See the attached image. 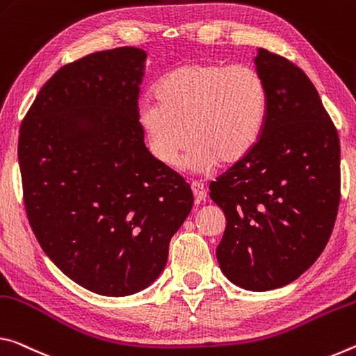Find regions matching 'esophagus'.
Wrapping results in <instances>:
<instances>
[{"instance_id": "34e87169", "label": "esophagus", "mask_w": 356, "mask_h": 356, "mask_svg": "<svg viewBox=\"0 0 356 356\" xmlns=\"http://www.w3.org/2000/svg\"><path fill=\"white\" fill-rule=\"evenodd\" d=\"M191 189H192V192H194V197H195V202H203L207 199V195H208V192H207V188H205V184L203 183H199V181H192L191 183Z\"/></svg>"}]
</instances>
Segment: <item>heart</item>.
<instances>
[{
	"instance_id": "heart-1",
	"label": "heart",
	"mask_w": 356,
	"mask_h": 356,
	"mask_svg": "<svg viewBox=\"0 0 356 356\" xmlns=\"http://www.w3.org/2000/svg\"><path fill=\"white\" fill-rule=\"evenodd\" d=\"M156 102L138 108V123L157 162L205 173L218 164L235 165L257 145L268 112V88L248 64L194 61L157 80ZM191 138L189 139L188 137Z\"/></svg>"
}]
</instances>
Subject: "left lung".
I'll return each mask as SVG.
<instances>
[{
	"mask_svg": "<svg viewBox=\"0 0 356 356\" xmlns=\"http://www.w3.org/2000/svg\"><path fill=\"white\" fill-rule=\"evenodd\" d=\"M268 88L264 131L254 149L209 184L225 214L216 249L227 279L265 292L298 279L328 243L341 199L336 126L309 77L259 49Z\"/></svg>",
	"mask_w": 356,
	"mask_h": 356,
	"instance_id": "8db88e82",
	"label": "left lung"
}]
</instances>
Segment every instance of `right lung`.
<instances>
[{"label": "right lung", "mask_w": 356, "mask_h": 356, "mask_svg": "<svg viewBox=\"0 0 356 356\" xmlns=\"http://www.w3.org/2000/svg\"><path fill=\"white\" fill-rule=\"evenodd\" d=\"M145 58L120 47L64 64L20 126L23 202L40 248L74 282L106 296L156 281L194 203L181 175L145 147Z\"/></svg>", "instance_id": "right-lung-1"}]
</instances>
